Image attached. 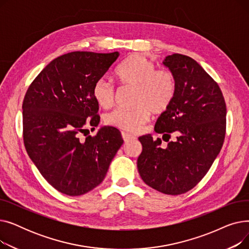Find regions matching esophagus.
I'll return each mask as SVG.
<instances>
[{"instance_id":"esophagus-1","label":"esophagus","mask_w":249,"mask_h":249,"mask_svg":"<svg viewBox=\"0 0 249 249\" xmlns=\"http://www.w3.org/2000/svg\"><path fill=\"white\" fill-rule=\"evenodd\" d=\"M122 137H123V140H124L125 142H129L130 140H133V139L136 138L135 136H133V135H131V134L125 133V132H122Z\"/></svg>"}]
</instances>
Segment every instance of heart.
Masks as SVG:
<instances>
[{
  "label": "heart",
  "instance_id": "1",
  "mask_svg": "<svg viewBox=\"0 0 249 249\" xmlns=\"http://www.w3.org/2000/svg\"><path fill=\"white\" fill-rule=\"evenodd\" d=\"M116 80L122 85L135 87L133 109L115 110L107 115L109 126L135 132L148 121L150 114H160L172 104L177 91L175 75L166 70H156L155 64L140 54L127 57L116 70ZM93 97L101 108L109 109L114 104V88L105 80L93 87Z\"/></svg>",
  "mask_w": 249,
  "mask_h": 249
}]
</instances>
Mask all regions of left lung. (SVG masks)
I'll list each match as a JSON object with an SVG mask.
<instances>
[{
  "mask_svg": "<svg viewBox=\"0 0 249 249\" xmlns=\"http://www.w3.org/2000/svg\"><path fill=\"white\" fill-rule=\"evenodd\" d=\"M175 75L176 96L155 123L156 133H177L161 147V139L139 137L137 168L143 181L166 195L192 190L210 169L223 145L226 104L218 84L190 56L175 53L162 61Z\"/></svg>",
  "mask_w": 249,
  "mask_h": 249,
  "instance_id": "1",
  "label": "left lung"
}]
</instances>
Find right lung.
Instances as JSON below:
<instances>
[{
  "mask_svg": "<svg viewBox=\"0 0 249 249\" xmlns=\"http://www.w3.org/2000/svg\"><path fill=\"white\" fill-rule=\"evenodd\" d=\"M118 51H73L50 61L27 89L23 101L26 151L42 177L58 192L84 195L99 186L118 149L121 133L100 128L81 139L87 126L100 122L93 97L95 83L119 58Z\"/></svg>",
  "mask_w": 249,
  "mask_h": 249,
  "instance_id": "1",
  "label": "right lung"
}]
</instances>
